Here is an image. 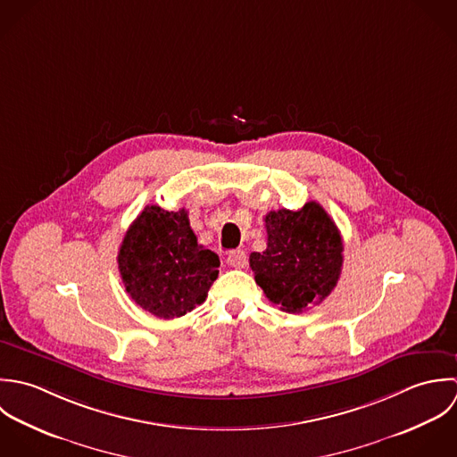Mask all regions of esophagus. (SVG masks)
Returning a JSON list of instances; mask_svg holds the SVG:
<instances>
[{
  "label": "esophagus",
  "instance_id": "1",
  "mask_svg": "<svg viewBox=\"0 0 457 457\" xmlns=\"http://www.w3.org/2000/svg\"><path fill=\"white\" fill-rule=\"evenodd\" d=\"M228 265L233 269H244L247 265V256L244 251H233L228 256Z\"/></svg>",
  "mask_w": 457,
  "mask_h": 457
}]
</instances>
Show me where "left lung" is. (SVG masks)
Instances as JSON below:
<instances>
[{"instance_id":"obj_1","label":"left lung","mask_w":457,"mask_h":457,"mask_svg":"<svg viewBox=\"0 0 457 457\" xmlns=\"http://www.w3.org/2000/svg\"><path fill=\"white\" fill-rule=\"evenodd\" d=\"M267 249L249 265L267 298L286 312L323 302L343 269V238L323 206L309 201L298 212L277 210L265 217Z\"/></svg>"}]
</instances>
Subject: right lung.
<instances>
[{"mask_svg":"<svg viewBox=\"0 0 457 457\" xmlns=\"http://www.w3.org/2000/svg\"><path fill=\"white\" fill-rule=\"evenodd\" d=\"M219 256L197 244L187 210L148 204L130 224L118 269L130 298L162 320L203 303L219 275Z\"/></svg>","mask_w":457,"mask_h":457,"instance_id":"add662e5","label":"right lung"}]
</instances>
